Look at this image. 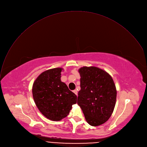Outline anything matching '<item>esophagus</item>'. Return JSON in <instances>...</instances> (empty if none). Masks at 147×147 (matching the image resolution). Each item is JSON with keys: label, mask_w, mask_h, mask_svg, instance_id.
<instances>
[{"label": "esophagus", "mask_w": 147, "mask_h": 147, "mask_svg": "<svg viewBox=\"0 0 147 147\" xmlns=\"http://www.w3.org/2000/svg\"><path fill=\"white\" fill-rule=\"evenodd\" d=\"M73 92L76 95V96H78V92H77V90H74V91H73Z\"/></svg>", "instance_id": "34e87169"}]
</instances>
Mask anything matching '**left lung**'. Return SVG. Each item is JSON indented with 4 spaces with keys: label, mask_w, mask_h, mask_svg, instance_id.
Instances as JSON below:
<instances>
[{
    "label": "left lung",
    "mask_w": 147,
    "mask_h": 147,
    "mask_svg": "<svg viewBox=\"0 0 147 147\" xmlns=\"http://www.w3.org/2000/svg\"><path fill=\"white\" fill-rule=\"evenodd\" d=\"M80 90L78 104L86 121L92 126L107 122L116 104V89L111 75L96 67H83L79 69Z\"/></svg>",
    "instance_id": "8db88e82"
}]
</instances>
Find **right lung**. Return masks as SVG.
Returning <instances> with one entry per match:
<instances>
[{
	"label": "right lung",
	"instance_id": "add662e5",
	"mask_svg": "<svg viewBox=\"0 0 147 147\" xmlns=\"http://www.w3.org/2000/svg\"><path fill=\"white\" fill-rule=\"evenodd\" d=\"M61 68L42 72L32 86L34 101L40 112L47 119L60 121L65 118L76 103V96L61 81Z\"/></svg>",
	"mask_w": 147,
	"mask_h": 147
}]
</instances>
